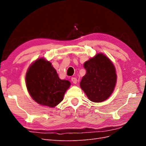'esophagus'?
I'll use <instances>...</instances> for the list:
<instances>
[{"label":"esophagus","mask_w":146,"mask_h":146,"mask_svg":"<svg viewBox=\"0 0 146 146\" xmlns=\"http://www.w3.org/2000/svg\"><path fill=\"white\" fill-rule=\"evenodd\" d=\"M71 81L74 83V84H76L77 83V78L76 77H72L71 78Z\"/></svg>","instance_id":"obj_1"}]
</instances>
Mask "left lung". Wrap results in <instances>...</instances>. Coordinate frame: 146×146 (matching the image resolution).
Here are the masks:
<instances>
[{
    "label": "left lung",
    "mask_w": 146,
    "mask_h": 146,
    "mask_svg": "<svg viewBox=\"0 0 146 146\" xmlns=\"http://www.w3.org/2000/svg\"><path fill=\"white\" fill-rule=\"evenodd\" d=\"M86 74L80 85L88 98L93 102H101L112 94L116 82L115 68L108 58L97 54L84 63Z\"/></svg>",
    "instance_id": "obj_1"
}]
</instances>
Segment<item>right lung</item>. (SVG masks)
Wrapping results in <instances>:
<instances>
[{
    "mask_svg": "<svg viewBox=\"0 0 146 146\" xmlns=\"http://www.w3.org/2000/svg\"><path fill=\"white\" fill-rule=\"evenodd\" d=\"M31 97L40 105L54 107L63 99L70 83L61 80L49 61L40 58L30 66L25 77Z\"/></svg>",
    "mask_w": 146,
    "mask_h": 146,
    "instance_id": "right-lung-1",
    "label": "right lung"
}]
</instances>
